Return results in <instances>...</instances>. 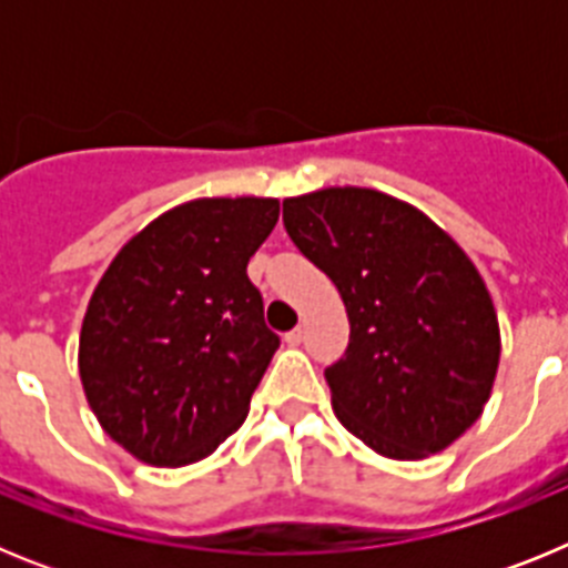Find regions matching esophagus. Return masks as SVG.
Wrapping results in <instances>:
<instances>
[{"instance_id": "34e87169", "label": "esophagus", "mask_w": 568, "mask_h": 568, "mask_svg": "<svg viewBox=\"0 0 568 568\" xmlns=\"http://www.w3.org/2000/svg\"><path fill=\"white\" fill-rule=\"evenodd\" d=\"M284 341H287V344H290V346H298V344H301V341H304V329H301V327L290 329V333H287V335H284Z\"/></svg>"}]
</instances>
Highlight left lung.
<instances>
[{
    "label": "left lung",
    "instance_id": "left-lung-1",
    "mask_svg": "<svg viewBox=\"0 0 568 568\" xmlns=\"http://www.w3.org/2000/svg\"><path fill=\"white\" fill-rule=\"evenodd\" d=\"M284 227L344 298L349 344L324 369L341 424L395 460L460 438L500 358L498 315L464 250L420 210L364 187L287 199Z\"/></svg>",
    "mask_w": 568,
    "mask_h": 568
}]
</instances>
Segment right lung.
Wrapping results in <instances>:
<instances>
[{"label": "right lung", "mask_w": 568, "mask_h": 568, "mask_svg": "<svg viewBox=\"0 0 568 568\" xmlns=\"http://www.w3.org/2000/svg\"><path fill=\"white\" fill-rule=\"evenodd\" d=\"M275 199H199L119 250L88 304L79 375L104 433L153 466L204 458L247 418L281 338L247 261Z\"/></svg>", "instance_id": "1"}]
</instances>
